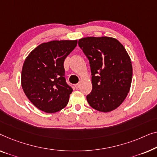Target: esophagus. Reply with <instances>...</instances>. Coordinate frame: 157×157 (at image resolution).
I'll return each mask as SVG.
<instances>
[{
	"label": "esophagus",
	"instance_id": "obj_1",
	"mask_svg": "<svg viewBox=\"0 0 157 157\" xmlns=\"http://www.w3.org/2000/svg\"><path fill=\"white\" fill-rule=\"evenodd\" d=\"M79 83H78V84H75V88L76 89H78V88L79 87Z\"/></svg>",
	"mask_w": 157,
	"mask_h": 157
}]
</instances>
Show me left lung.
I'll return each mask as SVG.
<instances>
[{
    "label": "left lung",
    "instance_id": "obj_1",
    "mask_svg": "<svg viewBox=\"0 0 157 157\" xmlns=\"http://www.w3.org/2000/svg\"><path fill=\"white\" fill-rule=\"evenodd\" d=\"M78 45L91 70L92 89L87 95L88 103L100 112L115 109L125 100L132 83V62L125 48L109 37H84Z\"/></svg>",
    "mask_w": 157,
    "mask_h": 157
}]
</instances>
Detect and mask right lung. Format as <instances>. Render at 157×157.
Returning a JSON list of instances; mask_svg holds the SVG:
<instances>
[{
  "instance_id": "obj_1",
  "label": "right lung",
  "mask_w": 157,
  "mask_h": 157,
  "mask_svg": "<svg viewBox=\"0 0 157 157\" xmlns=\"http://www.w3.org/2000/svg\"><path fill=\"white\" fill-rule=\"evenodd\" d=\"M77 44V40L42 43L24 62L22 87L28 100L42 111L54 113L67 105L73 90L66 82L63 64Z\"/></svg>"
}]
</instances>
